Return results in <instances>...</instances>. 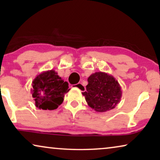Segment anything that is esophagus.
<instances>
[{"label": "esophagus", "mask_w": 160, "mask_h": 160, "mask_svg": "<svg viewBox=\"0 0 160 160\" xmlns=\"http://www.w3.org/2000/svg\"><path fill=\"white\" fill-rule=\"evenodd\" d=\"M72 87H75V88H78L80 91L84 92L85 91V87L84 84H82V83H78V84L72 85Z\"/></svg>", "instance_id": "esophagus-1"}]
</instances>
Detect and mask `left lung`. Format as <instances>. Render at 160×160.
<instances>
[{"instance_id":"left-lung-1","label":"left lung","mask_w":160,"mask_h":160,"mask_svg":"<svg viewBox=\"0 0 160 160\" xmlns=\"http://www.w3.org/2000/svg\"><path fill=\"white\" fill-rule=\"evenodd\" d=\"M87 90L82 92L89 107L97 112L114 108L121 100V86L112 75L96 72L89 76Z\"/></svg>"}]
</instances>
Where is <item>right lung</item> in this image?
I'll use <instances>...</instances> for the list:
<instances>
[{"instance_id":"right-lung-1","label":"right lung","mask_w":160,"mask_h":160,"mask_svg":"<svg viewBox=\"0 0 160 160\" xmlns=\"http://www.w3.org/2000/svg\"><path fill=\"white\" fill-rule=\"evenodd\" d=\"M32 96L37 108L54 110L62 104L65 94L70 90L68 83L64 82L54 70L38 74L32 82Z\"/></svg>"}]
</instances>
